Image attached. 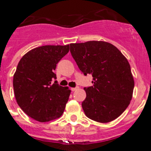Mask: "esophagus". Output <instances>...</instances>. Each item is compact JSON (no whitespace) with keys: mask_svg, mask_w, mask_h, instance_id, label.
Returning <instances> with one entry per match:
<instances>
[{"mask_svg":"<svg viewBox=\"0 0 151 151\" xmlns=\"http://www.w3.org/2000/svg\"><path fill=\"white\" fill-rule=\"evenodd\" d=\"M77 89H78V87H71V88H70V90H72V91H75L76 90H77Z\"/></svg>","mask_w":151,"mask_h":151,"instance_id":"1","label":"esophagus"}]
</instances>
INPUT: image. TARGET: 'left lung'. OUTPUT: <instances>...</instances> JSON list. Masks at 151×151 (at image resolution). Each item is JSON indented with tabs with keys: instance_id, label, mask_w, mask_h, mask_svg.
I'll return each instance as SVG.
<instances>
[{
	"instance_id": "1",
	"label": "left lung",
	"mask_w": 151,
	"mask_h": 151,
	"mask_svg": "<svg viewBox=\"0 0 151 151\" xmlns=\"http://www.w3.org/2000/svg\"><path fill=\"white\" fill-rule=\"evenodd\" d=\"M70 52L81 72L93 76V86L84 88L85 115L101 123L117 119L130 104L134 86L126 58L113 45L103 41L70 44Z\"/></svg>"
}]
</instances>
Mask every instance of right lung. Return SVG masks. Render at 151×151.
Instances as JSON below:
<instances>
[{
	"instance_id": "1",
	"label": "right lung",
	"mask_w": 151,
	"mask_h": 151,
	"mask_svg": "<svg viewBox=\"0 0 151 151\" xmlns=\"http://www.w3.org/2000/svg\"><path fill=\"white\" fill-rule=\"evenodd\" d=\"M69 52L67 45H44L23 56L14 75V94L19 106L36 121L59 118L70 94L68 87L58 83L56 65Z\"/></svg>"
}]
</instances>
